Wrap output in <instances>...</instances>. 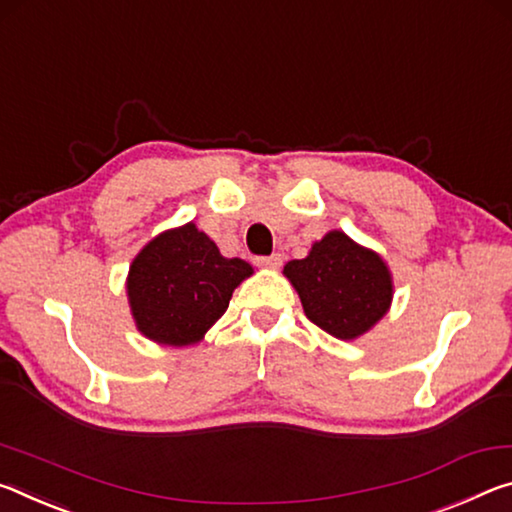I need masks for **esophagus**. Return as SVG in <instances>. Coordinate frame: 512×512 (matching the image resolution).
I'll list each match as a JSON object with an SVG mask.
<instances>
[{
	"label": "esophagus",
	"mask_w": 512,
	"mask_h": 512,
	"mask_svg": "<svg viewBox=\"0 0 512 512\" xmlns=\"http://www.w3.org/2000/svg\"><path fill=\"white\" fill-rule=\"evenodd\" d=\"M256 263H258V265H265V267H270V270H276V267H281V263H283V258H281V254H272V256H261V258H256Z\"/></svg>",
	"instance_id": "obj_1"
}]
</instances>
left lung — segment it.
Returning <instances> with one entry per match:
<instances>
[{"label": "left lung", "mask_w": 512, "mask_h": 512, "mask_svg": "<svg viewBox=\"0 0 512 512\" xmlns=\"http://www.w3.org/2000/svg\"><path fill=\"white\" fill-rule=\"evenodd\" d=\"M283 274L297 288L308 320L340 340L372 329L392 299L388 267L342 231L326 233L306 258L283 267Z\"/></svg>", "instance_id": "obj_1"}]
</instances>
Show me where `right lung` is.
<instances>
[{
	"instance_id": "add662e5",
	"label": "right lung",
	"mask_w": 512,
	"mask_h": 512,
	"mask_svg": "<svg viewBox=\"0 0 512 512\" xmlns=\"http://www.w3.org/2000/svg\"><path fill=\"white\" fill-rule=\"evenodd\" d=\"M251 272L242 258H224L192 222L161 233L129 270V304L138 329L161 345H195Z\"/></svg>"
}]
</instances>
